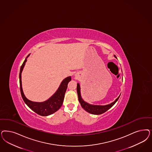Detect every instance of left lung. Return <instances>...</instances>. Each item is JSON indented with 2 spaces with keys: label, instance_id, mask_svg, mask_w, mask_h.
Masks as SVG:
<instances>
[{
  "label": "left lung",
  "instance_id": "8db88e82",
  "mask_svg": "<svg viewBox=\"0 0 152 152\" xmlns=\"http://www.w3.org/2000/svg\"><path fill=\"white\" fill-rule=\"evenodd\" d=\"M114 56L116 58H117L115 55H114ZM77 94H78V96L79 101L80 103L81 106L87 112L93 114V115H101L102 113H105L106 111H107L108 110H109L110 108L112 107L115 104V103L118 101V98L120 96V95L118 98L115 99V101H113L112 103L107 104V105H104V106L93 105V104H91L89 103L85 102L83 99V98H82L81 94H80V85L79 83L77 84Z\"/></svg>",
  "mask_w": 152,
  "mask_h": 152
}]
</instances>
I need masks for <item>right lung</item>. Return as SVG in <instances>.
Instances as JSON below:
<instances>
[{
    "mask_svg": "<svg viewBox=\"0 0 152 152\" xmlns=\"http://www.w3.org/2000/svg\"><path fill=\"white\" fill-rule=\"evenodd\" d=\"M28 55L22 65L20 72V90L22 97L23 98L25 103L29 107L32 111L39 114L41 116H46L51 115L59 110L62 106L64 101V95L66 92L68 87V84L71 80V77H68L64 79L60 84L58 90L54 94L46 100L42 102H36L31 101L25 97L22 87L21 80V73L25 66V63L27 61V58L29 56Z\"/></svg>",
    "mask_w": 152,
    "mask_h": 152,
    "instance_id": "obj_1",
    "label": "right lung"
}]
</instances>
